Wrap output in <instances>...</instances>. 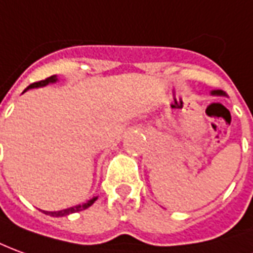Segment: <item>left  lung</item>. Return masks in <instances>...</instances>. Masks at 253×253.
Instances as JSON below:
<instances>
[{"instance_id": "left-lung-1", "label": "left lung", "mask_w": 253, "mask_h": 253, "mask_svg": "<svg viewBox=\"0 0 253 253\" xmlns=\"http://www.w3.org/2000/svg\"><path fill=\"white\" fill-rule=\"evenodd\" d=\"M211 94H212V96H223L225 93H223L222 90H213V91H211Z\"/></svg>"}]
</instances>
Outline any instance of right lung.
<instances>
[{"mask_svg": "<svg viewBox=\"0 0 253 253\" xmlns=\"http://www.w3.org/2000/svg\"><path fill=\"white\" fill-rule=\"evenodd\" d=\"M54 82H57V77L56 75H52V77L46 78V79H43V81H40V82H35V84H31L28 86L27 89H33V87H41V86H46L49 84H54ZM24 90V91H26ZM97 200V197H93V199H90L87 203H84V204H79V206L71 207V208H67V210H61V211H54V212H49V211H43V212L46 213V215H50V216H67V215H70V213L74 212H79V211H84L86 208H89L94 201Z\"/></svg>", "mask_w": 253, "mask_h": 253, "instance_id": "right-lung-1", "label": "right lung"}]
</instances>
